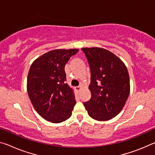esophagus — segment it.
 Wrapping results in <instances>:
<instances>
[{"label": "esophagus", "mask_w": 155, "mask_h": 155, "mask_svg": "<svg viewBox=\"0 0 155 155\" xmlns=\"http://www.w3.org/2000/svg\"><path fill=\"white\" fill-rule=\"evenodd\" d=\"M76 90H77V91H80L81 90V86H77V87H76Z\"/></svg>", "instance_id": "34e87169"}]
</instances>
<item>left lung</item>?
Masks as SVG:
<instances>
[{
  "label": "left lung",
  "mask_w": 155,
  "mask_h": 155,
  "mask_svg": "<svg viewBox=\"0 0 155 155\" xmlns=\"http://www.w3.org/2000/svg\"><path fill=\"white\" fill-rule=\"evenodd\" d=\"M91 71V99L83 104L88 114L97 121H107L121 111L130 90L124 63L111 51L101 48L81 49Z\"/></svg>",
  "instance_id": "left-lung-1"
}]
</instances>
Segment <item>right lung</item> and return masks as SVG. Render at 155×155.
<instances>
[{
	"label": "right lung",
	"mask_w": 155,
	"mask_h": 155,
	"mask_svg": "<svg viewBox=\"0 0 155 155\" xmlns=\"http://www.w3.org/2000/svg\"><path fill=\"white\" fill-rule=\"evenodd\" d=\"M78 49L54 50L39 56L31 64L27 90L34 109L43 119L61 123L69 119L76 104L72 87L65 83V65Z\"/></svg>",
	"instance_id": "1"
}]
</instances>
